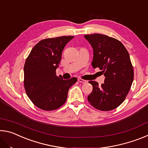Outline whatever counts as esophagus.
Returning <instances> with one entry per match:
<instances>
[{"label":"esophagus","instance_id":"esophagus-1","mask_svg":"<svg viewBox=\"0 0 148 148\" xmlns=\"http://www.w3.org/2000/svg\"><path fill=\"white\" fill-rule=\"evenodd\" d=\"M78 82H80V83H82V84H86L87 83L86 80L83 79H82V78H79L78 79Z\"/></svg>","mask_w":148,"mask_h":148}]
</instances>
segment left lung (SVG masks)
I'll return each mask as SVG.
<instances>
[{
	"instance_id": "left-lung-1",
	"label": "left lung",
	"mask_w": 148,
	"mask_h": 148,
	"mask_svg": "<svg viewBox=\"0 0 148 148\" xmlns=\"http://www.w3.org/2000/svg\"><path fill=\"white\" fill-rule=\"evenodd\" d=\"M84 37L93 49L92 67L99 68L105 76L101 86L97 82H89L92 91L87 99L97 110H114L125 101L133 81V67L129 52L118 40L106 35L91 34Z\"/></svg>"
}]
</instances>
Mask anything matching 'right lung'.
Instances as JSON below:
<instances>
[{
	"mask_svg": "<svg viewBox=\"0 0 148 148\" xmlns=\"http://www.w3.org/2000/svg\"><path fill=\"white\" fill-rule=\"evenodd\" d=\"M74 38L63 36L42 40L32 49L24 65V87L35 106L46 111L64 104L76 77L62 79L56 76L64 46Z\"/></svg>",
	"mask_w": 148,
	"mask_h": 148,
	"instance_id": "obj_1",
	"label": "right lung"
}]
</instances>
